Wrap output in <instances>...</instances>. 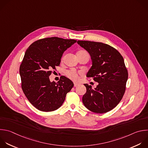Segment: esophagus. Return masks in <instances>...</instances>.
Masks as SVG:
<instances>
[{"instance_id":"esophagus-1","label":"esophagus","mask_w":148,"mask_h":148,"mask_svg":"<svg viewBox=\"0 0 148 148\" xmlns=\"http://www.w3.org/2000/svg\"><path fill=\"white\" fill-rule=\"evenodd\" d=\"M79 85V84H78V83H77V82H74V85L75 87L78 86Z\"/></svg>"}]
</instances>
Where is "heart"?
<instances>
[{
	"label": "heart",
	"mask_w": 148,
	"mask_h": 148,
	"mask_svg": "<svg viewBox=\"0 0 148 148\" xmlns=\"http://www.w3.org/2000/svg\"><path fill=\"white\" fill-rule=\"evenodd\" d=\"M79 52H86L85 51H80ZM78 52V53H79ZM87 53V52H86ZM79 74H81L82 75V72H79V73H77L75 70H73V69H71V70H70L69 71H67L66 72V75L67 77L70 79L72 81H76L78 79V78H79Z\"/></svg>",
	"instance_id": "obj_1"
}]
</instances>
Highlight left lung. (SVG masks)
<instances>
[{"label": "left lung", "instance_id": "obj_1", "mask_svg": "<svg viewBox=\"0 0 148 148\" xmlns=\"http://www.w3.org/2000/svg\"><path fill=\"white\" fill-rule=\"evenodd\" d=\"M89 53L92 66L87 77L98 82L95 89L85 84L86 92L82 97L84 106L96 113H105L121 101L125 90L128 71L121 55L112 46L102 42L78 40Z\"/></svg>", "mask_w": 148, "mask_h": 148}]
</instances>
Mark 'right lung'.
Returning <instances> with one entry per match:
<instances>
[{
  "instance_id": "1",
  "label": "right lung",
  "mask_w": 148,
  "mask_h": 148,
  "mask_svg": "<svg viewBox=\"0 0 148 148\" xmlns=\"http://www.w3.org/2000/svg\"><path fill=\"white\" fill-rule=\"evenodd\" d=\"M77 42L58 37L46 38L32 43L27 49L20 67L21 88L29 102L45 112L59 109L73 82L62 76L58 82H51L49 76L60 64L65 51Z\"/></svg>"
}]
</instances>
